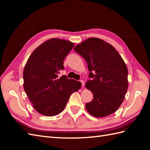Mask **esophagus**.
Returning <instances> with one entry per match:
<instances>
[{"mask_svg": "<svg viewBox=\"0 0 150 150\" xmlns=\"http://www.w3.org/2000/svg\"><path fill=\"white\" fill-rule=\"evenodd\" d=\"M80 82H81V84H82V88H83L84 86V82L83 81H80Z\"/></svg>", "mask_w": 150, "mask_h": 150, "instance_id": "esophagus-1", "label": "esophagus"}]
</instances>
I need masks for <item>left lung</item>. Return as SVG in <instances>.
I'll return each instance as SVG.
<instances>
[{
	"mask_svg": "<svg viewBox=\"0 0 150 150\" xmlns=\"http://www.w3.org/2000/svg\"><path fill=\"white\" fill-rule=\"evenodd\" d=\"M83 57L90 71L85 86L93 99L86 104L88 113L104 117L119 109L128 90V68L115 48L98 38L91 37L74 47Z\"/></svg>",
	"mask_w": 150,
	"mask_h": 150,
	"instance_id": "1",
	"label": "left lung"
}]
</instances>
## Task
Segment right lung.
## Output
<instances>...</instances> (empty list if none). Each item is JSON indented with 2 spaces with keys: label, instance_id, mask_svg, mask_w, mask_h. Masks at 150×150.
I'll list each match as a JSON object with an SVG mask.
<instances>
[{
  "label": "right lung",
  "instance_id": "obj_1",
  "mask_svg": "<svg viewBox=\"0 0 150 150\" xmlns=\"http://www.w3.org/2000/svg\"><path fill=\"white\" fill-rule=\"evenodd\" d=\"M73 46L74 43L68 40L50 39L33 51L25 65L24 91L34 109L44 116L61 113L70 95L81 87L79 81L58 76Z\"/></svg>",
  "mask_w": 150,
  "mask_h": 150
}]
</instances>
